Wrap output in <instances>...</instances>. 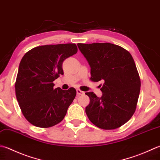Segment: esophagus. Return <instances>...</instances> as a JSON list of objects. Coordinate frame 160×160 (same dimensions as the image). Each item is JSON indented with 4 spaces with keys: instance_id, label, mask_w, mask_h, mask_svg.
Here are the masks:
<instances>
[{
    "instance_id": "34e87169",
    "label": "esophagus",
    "mask_w": 160,
    "mask_h": 160,
    "mask_svg": "<svg viewBox=\"0 0 160 160\" xmlns=\"http://www.w3.org/2000/svg\"><path fill=\"white\" fill-rule=\"evenodd\" d=\"M76 92H77V94H78V96L83 95L84 93V92H82V91H81L80 89H77V90H76Z\"/></svg>"
}]
</instances>
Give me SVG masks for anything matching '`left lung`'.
<instances>
[{"mask_svg": "<svg viewBox=\"0 0 160 160\" xmlns=\"http://www.w3.org/2000/svg\"><path fill=\"white\" fill-rule=\"evenodd\" d=\"M91 67V80L102 81V95L85 94L90 103L86 114L93 124L114 130L129 121L136 110L141 80L130 53L110 43H78Z\"/></svg>", "mask_w": 160, "mask_h": 160, "instance_id": "obj_1", "label": "left lung"}]
</instances>
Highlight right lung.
<instances>
[{
  "mask_svg": "<svg viewBox=\"0 0 160 160\" xmlns=\"http://www.w3.org/2000/svg\"><path fill=\"white\" fill-rule=\"evenodd\" d=\"M77 52L75 43L45 45L31 49L21 59L16 96L22 113L33 126L49 128L64 119L76 91L55 89L53 81L64 74V59Z\"/></svg>",
  "mask_w": 160,
  "mask_h": 160,
  "instance_id": "right-lung-1",
  "label": "right lung"
}]
</instances>
